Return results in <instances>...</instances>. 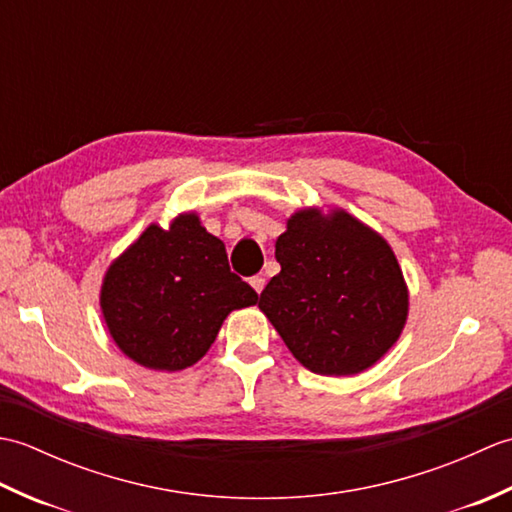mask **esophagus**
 <instances>
[{"instance_id": "1", "label": "esophagus", "mask_w": 512, "mask_h": 512, "mask_svg": "<svg viewBox=\"0 0 512 512\" xmlns=\"http://www.w3.org/2000/svg\"><path fill=\"white\" fill-rule=\"evenodd\" d=\"M250 286L255 288V292L259 295V292L264 290V286H266V279L262 277V275H255V277H250Z\"/></svg>"}]
</instances>
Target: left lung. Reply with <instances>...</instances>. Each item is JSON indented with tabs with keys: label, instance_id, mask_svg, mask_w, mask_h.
<instances>
[{
	"label": "left lung",
	"instance_id": "obj_1",
	"mask_svg": "<svg viewBox=\"0 0 512 512\" xmlns=\"http://www.w3.org/2000/svg\"><path fill=\"white\" fill-rule=\"evenodd\" d=\"M281 273L259 308L310 372L358 374L374 365L407 321V286L387 242L345 211L323 220L299 211L279 235Z\"/></svg>",
	"mask_w": 512,
	"mask_h": 512
}]
</instances>
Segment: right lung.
I'll list each match as a JSON object with an SVG mask.
<instances>
[{
    "label": "right lung",
    "instance_id": "1",
    "mask_svg": "<svg viewBox=\"0 0 512 512\" xmlns=\"http://www.w3.org/2000/svg\"><path fill=\"white\" fill-rule=\"evenodd\" d=\"M257 292L231 273L226 248L198 215L151 224L110 266L101 308L116 345L149 369L178 372L209 350L226 314Z\"/></svg>",
    "mask_w": 512,
    "mask_h": 512
}]
</instances>
